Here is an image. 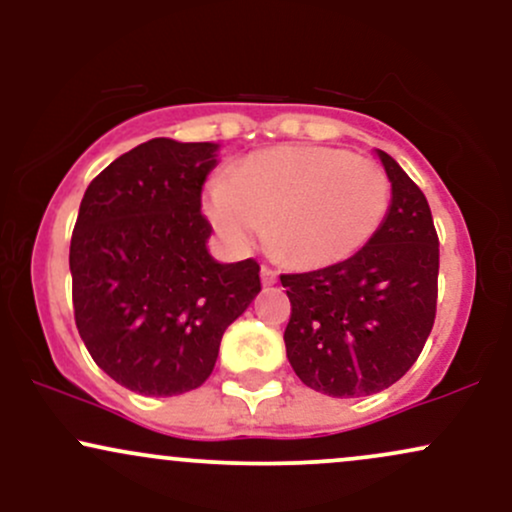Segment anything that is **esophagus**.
Here are the masks:
<instances>
[{"label":"esophagus","mask_w":512,"mask_h":512,"mask_svg":"<svg viewBox=\"0 0 512 512\" xmlns=\"http://www.w3.org/2000/svg\"><path fill=\"white\" fill-rule=\"evenodd\" d=\"M260 274H262V284H264V286H272V284H276V272H274L272 267H267V264H262Z\"/></svg>","instance_id":"obj_1"}]
</instances>
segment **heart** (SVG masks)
<instances>
[{
    "mask_svg": "<svg viewBox=\"0 0 512 512\" xmlns=\"http://www.w3.org/2000/svg\"><path fill=\"white\" fill-rule=\"evenodd\" d=\"M392 182L380 163L330 146H281L250 156L209 192L216 231L236 248L260 238L296 267L356 255L380 231Z\"/></svg>",
    "mask_w": 512,
    "mask_h": 512,
    "instance_id": "1",
    "label": "heart"
}]
</instances>
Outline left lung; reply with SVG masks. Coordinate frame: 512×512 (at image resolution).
<instances>
[{"mask_svg":"<svg viewBox=\"0 0 512 512\" xmlns=\"http://www.w3.org/2000/svg\"><path fill=\"white\" fill-rule=\"evenodd\" d=\"M392 182L380 231L349 260L281 274L291 317L284 342L305 385L366 397L397 383L424 351L438 305V233L424 192L378 151Z\"/></svg>","mask_w":512,"mask_h":512,"instance_id":"obj_1","label":"left lung"}]
</instances>
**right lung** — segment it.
Instances as JSON below:
<instances>
[{
  "label": "right lung",
  "mask_w": 512,
  "mask_h": 512,
  "mask_svg": "<svg viewBox=\"0 0 512 512\" xmlns=\"http://www.w3.org/2000/svg\"><path fill=\"white\" fill-rule=\"evenodd\" d=\"M216 149L151 139L81 199L69 245L76 330L93 361L139 395L197 390L226 327L260 293L257 260L219 264L207 252L202 185Z\"/></svg>",
  "instance_id": "add662e5"
}]
</instances>
